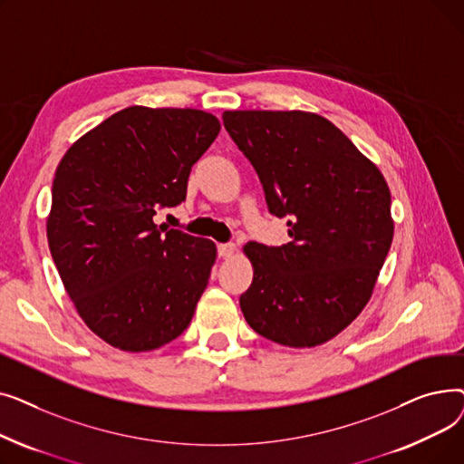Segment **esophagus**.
Returning <instances> with one entry per match:
<instances>
[{"instance_id":"obj_1","label":"esophagus","mask_w":464,"mask_h":464,"mask_svg":"<svg viewBox=\"0 0 464 464\" xmlns=\"http://www.w3.org/2000/svg\"><path fill=\"white\" fill-rule=\"evenodd\" d=\"M237 252V246L233 242H224V245H218V256L219 257H231Z\"/></svg>"}]
</instances>
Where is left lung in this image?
Returning a JSON list of instances; mask_svg holds the SVG:
<instances>
[{
	"instance_id": "1",
	"label": "left lung",
	"mask_w": 464,
	"mask_h": 464,
	"mask_svg": "<svg viewBox=\"0 0 464 464\" xmlns=\"http://www.w3.org/2000/svg\"><path fill=\"white\" fill-rule=\"evenodd\" d=\"M224 126L254 165L269 212L287 218L282 246L242 248L254 280L240 310L261 336L320 346L367 306L393 240L380 169L320 114L226 111Z\"/></svg>"
}]
</instances>
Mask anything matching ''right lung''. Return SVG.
I'll return each mask as SVG.
<instances>
[{
    "instance_id": "obj_1",
    "label": "right lung",
    "mask_w": 464,
    "mask_h": 464,
    "mask_svg": "<svg viewBox=\"0 0 464 464\" xmlns=\"http://www.w3.org/2000/svg\"><path fill=\"white\" fill-rule=\"evenodd\" d=\"M198 109L128 107L62 158L46 238L67 295L107 344L150 352L180 336L208 284L216 245L156 226L219 133Z\"/></svg>"
}]
</instances>
